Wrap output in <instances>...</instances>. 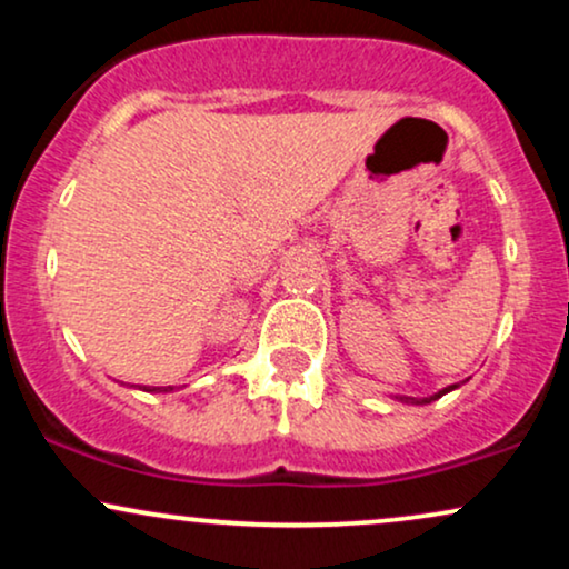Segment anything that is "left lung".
Wrapping results in <instances>:
<instances>
[{"label": "left lung", "mask_w": 569, "mask_h": 569, "mask_svg": "<svg viewBox=\"0 0 569 569\" xmlns=\"http://www.w3.org/2000/svg\"><path fill=\"white\" fill-rule=\"evenodd\" d=\"M455 388H460V385H449V388H443V390H439V393H433L428 398H409V396H396V398H398V401H403V403H430V401H436V398H441L443 393H449V390H455Z\"/></svg>", "instance_id": "obj_1"}]
</instances>
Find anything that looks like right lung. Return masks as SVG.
<instances>
[{"label":"right lung","mask_w":569,"mask_h":569,"mask_svg":"<svg viewBox=\"0 0 569 569\" xmlns=\"http://www.w3.org/2000/svg\"><path fill=\"white\" fill-rule=\"evenodd\" d=\"M139 390H147V393H171L173 385H168V388H149V385H143Z\"/></svg>","instance_id":"add662e5"}]
</instances>
